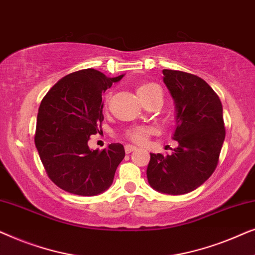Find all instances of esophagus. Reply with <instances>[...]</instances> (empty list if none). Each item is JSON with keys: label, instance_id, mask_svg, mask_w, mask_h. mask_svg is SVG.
I'll return each instance as SVG.
<instances>
[{"label": "esophagus", "instance_id": "34e87169", "mask_svg": "<svg viewBox=\"0 0 255 255\" xmlns=\"http://www.w3.org/2000/svg\"><path fill=\"white\" fill-rule=\"evenodd\" d=\"M135 149H137V147L133 145H125V152L127 153H131V152L135 151Z\"/></svg>", "mask_w": 255, "mask_h": 255}]
</instances>
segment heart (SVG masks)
Segmentation results:
<instances>
[{
    "label": "heart",
    "mask_w": 255,
    "mask_h": 255,
    "mask_svg": "<svg viewBox=\"0 0 255 255\" xmlns=\"http://www.w3.org/2000/svg\"><path fill=\"white\" fill-rule=\"evenodd\" d=\"M155 92H161L159 88L158 85L152 82H144L141 85L138 86L137 88V93L140 99H144L146 96H149L151 94L155 93ZM107 101L109 99V95H107ZM153 132H154V128H149V127H134L131 128L130 130H128L127 135L131 139L132 141L138 142V144H142L147 140V138L151 135Z\"/></svg>",
    "instance_id": "obj_1"
}]
</instances>
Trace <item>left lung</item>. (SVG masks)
I'll list each match as a JSON object with an SVG mask.
<instances>
[{
	"instance_id": "left-lung-1",
	"label": "left lung",
	"mask_w": 255,
	"mask_h": 255,
	"mask_svg": "<svg viewBox=\"0 0 255 255\" xmlns=\"http://www.w3.org/2000/svg\"><path fill=\"white\" fill-rule=\"evenodd\" d=\"M162 74L175 103L173 139L179 146L170 155L151 153L146 174L159 193L182 195L203 184L217 167L225 139L223 107L203 79L172 69H163Z\"/></svg>"
}]
</instances>
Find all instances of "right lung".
Wrapping results in <instances>:
<instances>
[{
    "mask_svg": "<svg viewBox=\"0 0 255 255\" xmlns=\"http://www.w3.org/2000/svg\"><path fill=\"white\" fill-rule=\"evenodd\" d=\"M123 76L81 69L59 80L41 101L34 144L48 177L62 190L95 196L113 183L124 146L113 142L100 151L90 149L88 140L102 128V93Z\"/></svg>",
    "mask_w": 255,
    "mask_h": 255,
    "instance_id": "1",
    "label": "right lung"
}]
</instances>
